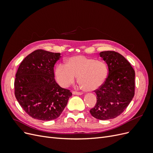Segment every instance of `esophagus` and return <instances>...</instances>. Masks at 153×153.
Returning a JSON list of instances; mask_svg holds the SVG:
<instances>
[{
	"label": "esophagus",
	"instance_id": "34e87169",
	"mask_svg": "<svg viewBox=\"0 0 153 153\" xmlns=\"http://www.w3.org/2000/svg\"><path fill=\"white\" fill-rule=\"evenodd\" d=\"M72 93H73V94H75V95H82V92H77V91H73Z\"/></svg>",
	"mask_w": 153,
	"mask_h": 153
}]
</instances>
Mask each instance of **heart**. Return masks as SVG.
<instances>
[{"instance_id": "obj_1", "label": "heart", "mask_w": 153, "mask_h": 153, "mask_svg": "<svg viewBox=\"0 0 153 153\" xmlns=\"http://www.w3.org/2000/svg\"><path fill=\"white\" fill-rule=\"evenodd\" d=\"M108 69L106 64L84 55H76L68 59L64 64H59L55 69L59 84L68 87L78 76V81L83 89L94 91L103 85L107 78Z\"/></svg>"}]
</instances>
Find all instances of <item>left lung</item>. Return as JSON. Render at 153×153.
Returning <instances> with one entry per match:
<instances>
[{"mask_svg":"<svg viewBox=\"0 0 153 153\" xmlns=\"http://www.w3.org/2000/svg\"><path fill=\"white\" fill-rule=\"evenodd\" d=\"M108 68L107 78L94 91L97 101L90 110L94 117L108 120L121 115L135 95V70L122 55L114 51L100 53Z\"/></svg>","mask_w":153,"mask_h":153,"instance_id":"8db88e82","label":"left lung"}]
</instances>
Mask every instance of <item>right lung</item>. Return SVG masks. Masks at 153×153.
<instances>
[{
    "label": "right lung",
    "mask_w": 153,
    "mask_h": 153,
    "mask_svg": "<svg viewBox=\"0 0 153 153\" xmlns=\"http://www.w3.org/2000/svg\"><path fill=\"white\" fill-rule=\"evenodd\" d=\"M60 53L36 50L23 60L16 73L15 95L31 117L51 121L60 116L72 93L60 87L54 78L53 67Z\"/></svg>",
    "instance_id": "right-lung-1"
}]
</instances>
